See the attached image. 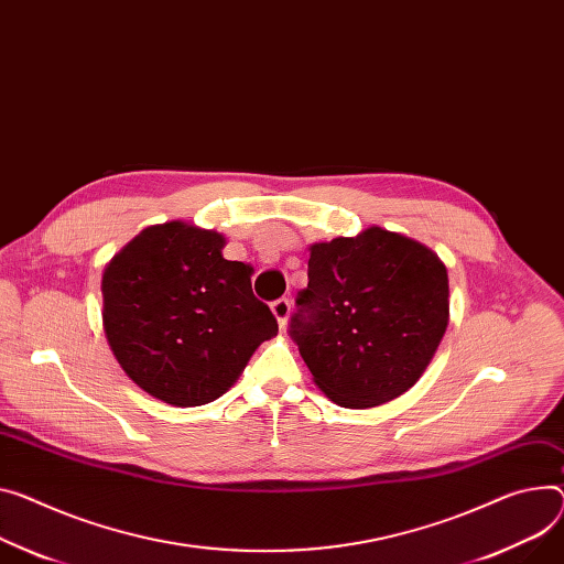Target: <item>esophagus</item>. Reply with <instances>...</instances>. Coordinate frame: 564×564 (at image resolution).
Here are the masks:
<instances>
[{
	"label": "esophagus",
	"instance_id": "34e87169",
	"mask_svg": "<svg viewBox=\"0 0 564 564\" xmlns=\"http://www.w3.org/2000/svg\"><path fill=\"white\" fill-rule=\"evenodd\" d=\"M271 312H273V316H275L278 325H280V327H284V325H286V321H289V314H291V300H289V297H280V300H275L273 305H271Z\"/></svg>",
	"mask_w": 564,
	"mask_h": 564
}]
</instances>
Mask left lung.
<instances>
[{
  "mask_svg": "<svg viewBox=\"0 0 564 564\" xmlns=\"http://www.w3.org/2000/svg\"><path fill=\"white\" fill-rule=\"evenodd\" d=\"M307 275L289 334L321 391L345 409L406 393L449 323V280L438 254L372 226L314 243Z\"/></svg>",
  "mask_w": 564,
  "mask_h": 564,
  "instance_id": "1",
  "label": "left lung"
}]
</instances>
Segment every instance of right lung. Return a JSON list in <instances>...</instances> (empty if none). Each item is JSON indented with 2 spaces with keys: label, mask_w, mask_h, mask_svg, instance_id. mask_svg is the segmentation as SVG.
Returning a JSON list of instances; mask_svg holds the SVG:
<instances>
[{
  "label": "right lung",
  "mask_w": 564,
  "mask_h": 564,
  "mask_svg": "<svg viewBox=\"0 0 564 564\" xmlns=\"http://www.w3.org/2000/svg\"><path fill=\"white\" fill-rule=\"evenodd\" d=\"M224 235L171 221L142 230L104 271V329L123 372L173 406L221 398L278 334L252 293V267L228 262Z\"/></svg>",
  "instance_id": "right-lung-1"
}]
</instances>
